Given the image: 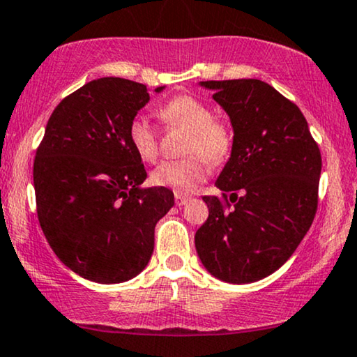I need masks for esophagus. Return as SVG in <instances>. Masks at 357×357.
Wrapping results in <instances>:
<instances>
[{
  "label": "esophagus",
  "mask_w": 357,
  "mask_h": 357,
  "mask_svg": "<svg viewBox=\"0 0 357 357\" xmlns=\"http://www.w3.org/2000/svg\"><path fill=\"white\" fill-rule=\"evenodd\" d=\"M189 201V197L188 196H183V194H176V197H174V202H176V206H184L186 204V202Z\"/></svg>",
  "instance_id": "34e87169"
}]
</instances>
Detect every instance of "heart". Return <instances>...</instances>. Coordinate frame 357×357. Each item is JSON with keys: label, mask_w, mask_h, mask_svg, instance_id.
Wrapping results in <instances>:
<instances>
[{"label": "heart", "mask_w": 357, "mask_h": 357, "mask_svg": "<svg viewBox=\"0 0 357 357\" xmlns=\"http://www.w3.org/2000/svg\"><path fill=\"white\" fill-rule=\"evenodd\" d=\"M158 115L168 126H179L189 132L183 160L163 161L151 173L155 186L166 188L176 194L196 191L209 176V163L222 165L231 155L234 132L225 121L214 119V112L201 98L176 96L158 108ZM130 146L145 163L156 160L160 143L158 132L143 115L133 116L126 130Z\"/></svg>", "instance_id": "obj_1"}]
</instances>
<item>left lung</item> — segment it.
Returning a JSON list of instances; mask_svg holds the SVG:
<instances>
[{
  "mask_svg": "<svg viewBox=\"0 0 357 357\" xmlns=\"http://www.w3.org/2000/svg\"><path fill=\"white\" fill-rule=\"evenodd\" d=\"M227 112L234 146L215 186L204 196L209 218L196 250L215 278L252 283L293 255L318 209L321 153L295 103L257 79L206 80Z\"/></svg>",
  "mask_w": 357,
  "mask_h": 357,
  "instance_id": "1",
  "label": "left lung"
}]
</instances>
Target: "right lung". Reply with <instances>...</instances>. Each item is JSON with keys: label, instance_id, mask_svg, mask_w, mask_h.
Wrapping results in <instances>:
<instances>
[{"label": "right lung", "instance_id": "obj_1", "mask_svg": "<svg viewBox=\"0 0 357 357\" xmlns=\"http://www.w3.org/2000/svg\"><path fill=\"white\" fill-rule=\"evenodd\" d=\"M148 100L143 84L92 80L54 108L36 151L40 229L59 260L92 282L137 277L151 259L156 222L174 204L169 189L139 188L146 169L126 137Z\"/></svg>", "mask_w": 357, "mask_h": 357}]
</instances>
